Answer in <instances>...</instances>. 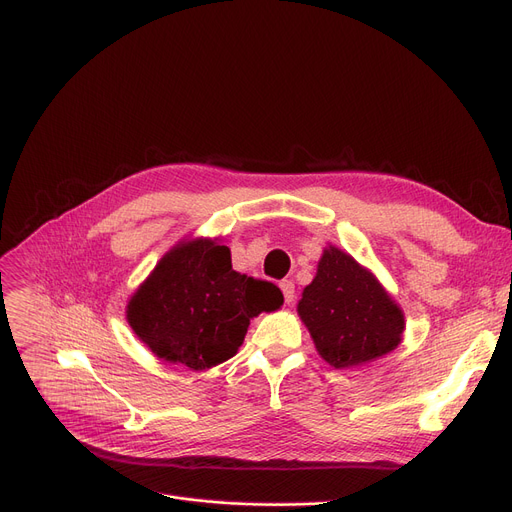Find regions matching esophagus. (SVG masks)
<instances>
[{"label": "esophagus", "mask_w": 512, "mask_h": 512, "mask_svg": "<svg viewBox=\"0 0 512 512\" xmlns=\"http://www.w3.org/2000/svg\"><path fill=\"white\" fill-rule=\"evenodd\" d=\"M280 288H282V292H284L286 303L290 305V303L294 301V284H292V280H282V282H280Z\"/></svg>", "instance_id": "1"}]
</instances>
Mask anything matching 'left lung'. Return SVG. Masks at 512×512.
Here are the masks:
<instances>
[{"label": "left lung", "mask_w": 512, "mask_h": 512, "mask_svg": "<svg viewBox=\"0 0 512 512\" xmlns=\"http://www.w3.org/2000/svg\"><path fill=\"white\" fill-rule=\"evenodd\" d=\"M297 311L321 359L336 369L392 353L405 332V313L378 278L332 245L324 249Z\"/></svg>", "instance_id": "1"}]
</instances>
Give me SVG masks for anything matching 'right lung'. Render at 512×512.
<instances>
[{"label": "right lung", "instance_id": "1", "mask_svg": "<svg viewBox=\"0 0 512 512\" xmlns=\"http://www.w3.org/2000/svg\"><path fill=\"white\" fill-rule=\"evenodd\" d=\"M284 303L276 284L232 270L218 240H182L132 294L126 319L159 359L209 369L236 355L251 319Z\"/></svg>", "mask_w": 512, "mask_h": 512}]
</instances>
